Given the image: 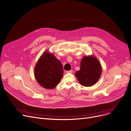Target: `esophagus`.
I'll use <instances>...</instances> for the list:
<instances>
[{
	"instance_id": "34e87169",
	"label": "esophagus",
	"mask_w": 131,
	"mask_h": 131,
	"mask_svg": "<svg viewBox=\"0 0 131 131\" xmlns=\"http://www.w3.org/2000/svg\"><path fill=\"white\" fill-rule=\"evenodd\" d=\"M66 72H67V73H73V71L71 70H70L66 71Z\"/></svg>"
}]
</instances>
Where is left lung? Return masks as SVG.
Instances as JSON below:
<instances>
[{"label": "left lung", "mask_w": 131, "mask_h": 131, "mask_svg": "<svg viewBox=\"0 0 131 131\" xmlns=\"http://www.w3.org/2000/svg\"><path fill=\"white\" fill-rule=\"evenodd\" d=\"M102 73V67L98 59L94 55L85 56L80 62V68L75 75L80 84L89 87L94 85Z\"/></svg>", "instance_id": "left-lung-1"}]
</instances>
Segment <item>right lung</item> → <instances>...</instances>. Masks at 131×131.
<instances>
[{
	"mask_svg": "<svg viewBox=\"0 0 131 131\" xmlns=\"http://www.w3.org/2000/svg\"><path fill=\"white\" fill-rule=\"evenodd\" d=\"M61 62L48 51L43 52L37 61L34 74L38 84L46 89H53L63 77Z\"/></svg>",
	"mask_w": 131,
	"mask_h": 131,
	"instance_id": "1",
	"label": "right lung"
}]
</instances>
